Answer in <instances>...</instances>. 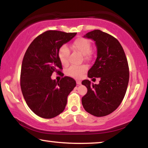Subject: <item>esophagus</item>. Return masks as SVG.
<instances>
[{"mask_svg": "<svg viewBox=\"0 0 148 148\" xmlns=\"http://www.w3.org/2000/svg\"><path fill=\"white\" fill-rule=\"evenodd\" d=\"M76 83H77V86H79V85L82 84V82H81V81H79V80L77 81Z\"/></svg>", "mask_w": 148, "mask_h": 148, "instance_id": "1", "label": "esophagus"}]
</instances>
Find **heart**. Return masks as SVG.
Segmentation results:
<instances>
[{
	"instance_id": "obj_1",
	"label": "heart",
	"mask_w": 148,
	"mask_h": 148,
	"mask_svg": "<svg viewBox=\"0 0 148 148\" xmlns=\"http://www.w3.org/2000/svg\"><path fill=\"white\" fill-rule=\"evenodd\" d=\"M72 46L73 48L84 54L85 59L88 60L91 58V42L86 38L79 37L75 39L73 42ZM69 50L66 45H62L60 47L58 51V56L62 65H66L69 62ZM86 66H73L69 68L66 71V75L74 78H81L84 73L86 71Z\"/></svg>"
}]
</instances>
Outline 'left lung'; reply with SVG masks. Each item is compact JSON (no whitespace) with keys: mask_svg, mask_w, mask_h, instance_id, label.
<instances>
[{"mask_svg":"<svg viewBox=\"0 0 148 148\" xmlns=\"http://www.w3.org/2000/svg\"><path fill=\"white\" fill-rule=\"evenodd\" d=\"M84 37L94 40L97 48V58L88 75L100 81L98 84L83 81L88 89L82 99L83 106L94 116H106L118 108L126 94L129 79L126 55L120 42L110 34L96 29Z\"/></svg>","mask_w":148,"mask_h":148,"instance_id":"1","label":"left lung"}]
</instances>
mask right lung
I'll list each match as a JSON object with an SVG mask.
<instances>
[{
    "label": "right lung",
    "instance_id": "1",
    "mask_svg": "<svg viewBox=\"0 0 148 148\" xmlns=\"http://www.w3.org/2000/svg\"><path fill=\"white\" fill-rule=\"evenodd\" d=\"M77 33L49 30L33 40L26 50L21 64V84L23 98L29 108L44 119L54 118L64 110L67 97L76 86L69 77L60 82L52 79V73H61L58 56L60 47Z\"/></svg>",
    "mask_w": 148,
    "mask_h": 148
}]
</instances>
